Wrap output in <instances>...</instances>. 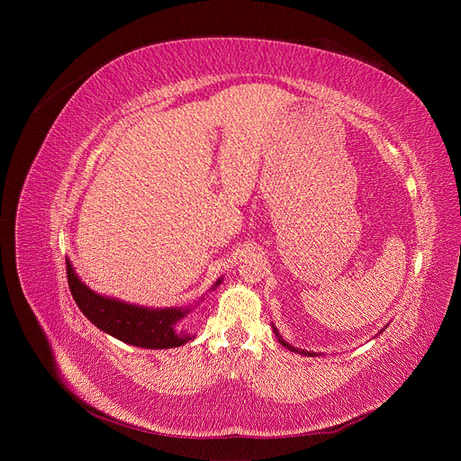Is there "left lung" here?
I'll list each match as a JSON object with an SVG mask.
<instances>
[{"mask_svg": "<svg viewBox=\"0 0 461 461\" xmlns=\"http://www.w3.org/2000/svg\"><path fill=\"white\" fill-rule=\"evenodd\" d=\"M274 332H276V336L279 338V343H281L283 347H286L288 350H292V352H297V354H303V356H315V352H306V350H301V348H295V347L288 345V343H286V341L281 338V334L277 332V328H276V326H274ZM381 332H383V330H381Z\"/></svg>", "mask_w": 461, "mask_h": 461, "instance_id": "obj_1", "label": "left lung"}]
</instances>
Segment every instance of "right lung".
I'll return each instance as SVG.
<instances>
[{
  "mask_svg": "<svg viewBox=\"0 0 461 461\" xmlns=\"http://www.w3.org/2000/svg\"><path fill=\"white\" fill-rule=\"evenodd\" d=\"M65 265H68L69 288L78 308L102 332L127 345L151 350L182 347L194 338L184 330H176L180 321L187 317L189 308H146L100 295L82 283L71 260ZM221 283L222 277L213 288Z\"/></svg>",
  "mask_w": 461,
  "mask_h": 461,
  "instance_id": "right-lung-1",
  "label": "right lung"
}]
</instances>
